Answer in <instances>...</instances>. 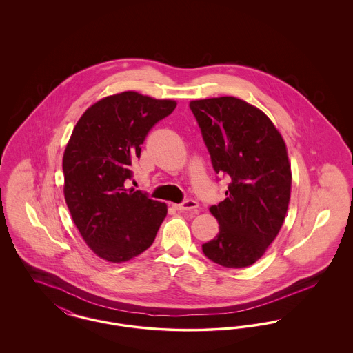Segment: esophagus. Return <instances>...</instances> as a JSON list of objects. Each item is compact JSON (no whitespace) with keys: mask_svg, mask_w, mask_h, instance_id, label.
Masks as SVG:
<instances>
[{"mask_svg":"<svg viewBox=\"0 0 353 353\" xmlns=\"http://www.w3.org/2000/svg\"><path fill=\"white\" fill-rule=\"evenodd\" d=\"M173 208L179 212H186V210H192V212H196L197 208H199V203L193 200H186L183 203H177V205H173Z\"/></svg>","mask_w":353,"mask_h":353,"instance_id":"obj_1","label":"esophagus"}]
</instances>
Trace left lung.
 <instances>
[{
    "mask_svg": "<svg viewBox=\"0 0 353 353\" xmlns=\"http://www.w3.org/2000/svg\"><path fill=\"white\" fill-rule=\"evenodd\" d=\"M216 173L230 177L226 199L210 206L219 234L202 245L223 268L255 263L276 238L291 196V165L281 132L269 117L234 97L192 101Z\"/></svg>",
    "mask_w": 353,
    "mask_h": 353,
    "instance_id": "8db88e82",
    "label": "left lung"
}]
</instances>
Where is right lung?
<instances>
[{
    "mask_svg": "<svg viewBox=\"0 0 353 353\" xmlns=\"http://www.w3.org/2000/svg\"><path fill=\"white\" fill-rule=\"evenodd\" d=\"M176 105L119 92L88 107L70 136L62 161L65 200L87 246L107 262H127L145 252L167 216L165 202L124 183L152 127Z\"/></svg>",
    "mask_w": 353,
    "mask_h": 353,
    "instance_id": "add662e5",
    "label": "right lung"
}]
</instances>
